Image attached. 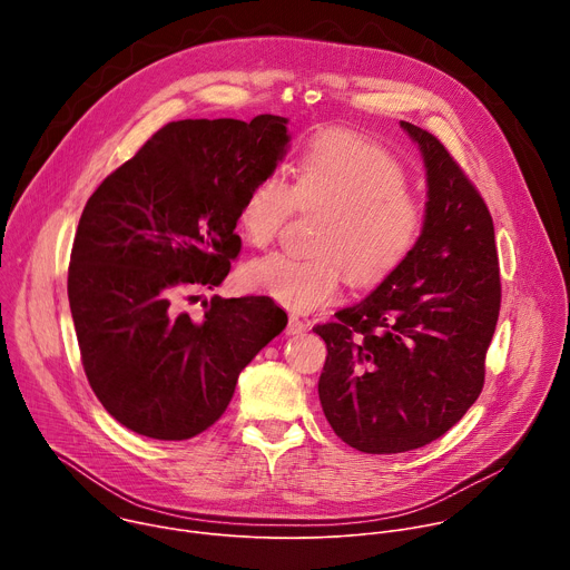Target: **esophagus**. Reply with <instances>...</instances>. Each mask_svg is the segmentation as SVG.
<instances>
[{"mask_svg": "<svg viewBox=\"0 0 570 570\" xmlns=\"http://www.w3.org/2000/svg\"><path fill=\"white\" fill-rule=\"evenodd\" d=\"M306 327H308L306 322H302L299 317L291 315V317H288V324H286V336H297V334L306 332Z\"/></svg>", "mask_w": 570, "mask_h": 570, "instance_id": "1", "label": "esophagus"}]
</instances>
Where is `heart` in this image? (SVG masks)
Returning a JSON list of instances; mask_svg holds the SVG:
<instances>
[{"instance_id":"b5f03b06","label":"heart","mask_w":570,"mask_h":570,"mask_svg":"<svg viewBox=\"0 0 570 570\" xmlns=\"http://www.w3.org/2000/svg\"><path fill=\"white\" fill-rule=\"evenodd\" d=\"M403 167L383 148L324 132L299 155L293 187L279 174L262 176L238 209V227L253 246H268L297 207L330 209L313 257L273 253L243 268V286L284 308L308 313L338 297L343 268L370 288L392 277L415 253L424 207L405 191Z\"/></svg>"}]
</instances>
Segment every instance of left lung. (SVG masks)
<instances>
[{
  "label": "left lung",
  "mask_w": 570,
  "mask_h": 570,
  "mask_svg": "<svg viewBox=\"0 0 570 570\" xmlns=\"http://www.w3.org/2000/svg\"><path fill=\"white\" fill-rule=\"evenodd\" d=\"M424 159L426 209L415 253L336 322L317 394L334 433L363 453L431 444L471 409L501 311L494 223L431 132L399 121Z\"/></svg>",
  "instance_id": "obj_1"
}]
</instances>
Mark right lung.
Returning <instances> with one entry per match:
<instances>
[{
	"instance_id": "right-lung-1",
	"label": "right lung",
	"mask_w": 570,
	"mask_h": 570,
	"mask_svg": "<svg viewBox=\"0 0 570 570\" xmlns=\"http://www.w3.org/2000/svg\"><path fill=\"white\" fill-rule=\"evenodd\" d=\"M286 124L275 115L171 121L80 214L67 275L80 361L104 409L132 433L207 431L240 370L286 327L264 295H214L200 317L180 308L185 291L227 277L240 203L284 159Z\"/></svg>"
}]
</instances>
